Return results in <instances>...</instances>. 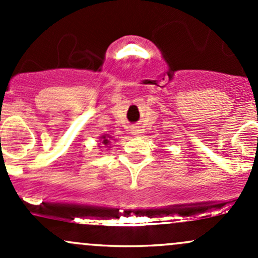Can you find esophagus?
I'll return each mask as SVG.
<instances>
[{
  "instance_id": "esophagus-1",
  "label": "esophagus",
  "mask_w": 258,
  "mask_h": 258,
  "mask_svg": "<svg viewBox=\"0 0 258 258\" xmlns=\"http://www.w3.org/2000/svg\"><path fill=\"white\" fill-rule=\"evenodd\" d=\"M132 134H134V135H139L140 134V130L139 128H134V130H132Z\"/></svg>"
}]
</instances>
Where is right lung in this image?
<instances>
[{"label": "right lung", "mask_w": 258, "mask_h": 258, "mask_svg": "<svg viewBox=\"0 0 258 258\" xmlns=\"http://www.w3.org/2000/svg\"><path fill=\"white\" fill-rule=\"evenodd\" d=\"M110 140H108V136H102V144L103 145H108Z\"/></svg>", "instance_id": "right-lung-1"}]
</instances>
